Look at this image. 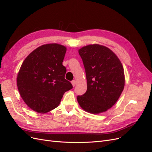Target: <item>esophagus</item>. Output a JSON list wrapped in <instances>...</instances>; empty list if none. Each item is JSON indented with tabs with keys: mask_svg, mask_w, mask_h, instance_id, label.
<instances>
[{
	"mask_svg": "<svg viewBox=\"0 0 152 152\" xmlns=\"http://www.w3.org/2000/svg\"><path fill=\"white\" fill-rule=\"evenodd\" d=\"M71 83H72V86L74 87L75 86V84H76V81L75 80H72V82H71Z\"/></svg>",
	"mask_w": 152,
	"mask_h": 152,
	"instance_id": "1",
	"label": "esophagus"
}]
</instances>
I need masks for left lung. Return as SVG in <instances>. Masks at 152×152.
Wrapping results in <instances>:
<instances>
[{
    "label": "left lung",
    "instance_id": "left-lung-1",
    "mask_svg": "<svg viewBox=\"0 0 152 152\" xmlns=\"http://www.w3.org/2000/svg\"><path fill=\"white\" fill-rule=\"evenodd\" d=\"M85 68L87 89L77 96L85 111L98 114L112 108L125 85L124 68L112 50L99 44H90L79 50Z\"/></svg>",
    "mask_w": 152,
    "mask_h": 152
}]
</instances>
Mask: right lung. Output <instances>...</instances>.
Returning a JSON list of instances; mask_svg holds the SVG:
<instances>
[{
	"label": "right lung",
	"instance_id": "obj_1",
	"mask_svg": "<svg viewBox=\"0 0 152 152\" xmlns=\"http://www.w3.org/2000/svg\"><path fill=\"white\" fill-rule=\"evenodd\" d=\"M66 48L48 44L33 50L23 62L17 75L18 91L34 111L45 113L58 107L64 93L72 89L65 79L63 61Z\"/></svg>",
	"mask_w": 152,
	"mask_h": 152
}]
</instances>
